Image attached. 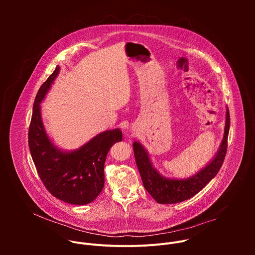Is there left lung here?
<instances>
[{"label":"left lung","instance_id":"obj_1","mask_svg":"<svg viewBox=\"0 0 255 255\" xmlns=\"http://www.w3.org/2000/svg\"><path fill=\"white\" fill-rule=\"evenodd\" d=\"M230 128V115L227 108L224 136L215 157L200 171L185 179L168 178L161 175L152 165L147 151L142 145L133 143L134 156L143 186L159 204H175L186 201L198 194L220 170L226 152Z\"/></svg>","mask_w":255,"mask_h":255}]
</instances>
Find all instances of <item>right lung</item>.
<instances>
[{
	"mask_svg": "<svg viewBox=\"0 0 255 255\" xmlns=\"http://www.w3.org/2000/svg\"><path fill=\"white\" fill-rule=\"evenodd\" d=\"M58 72L57 65L36 95L28 133L29 149L39 177L52 196L68 204L87 205L104 188L106 157L113 145L122 141V131H104L72 151L57 148L45 131L40 103Z\"/></svg>",
	"mask_w": 255,
	"mask_h": 255,
	"instance_id": "add662e5",
	"label": "right lung"
}]
</instances>
